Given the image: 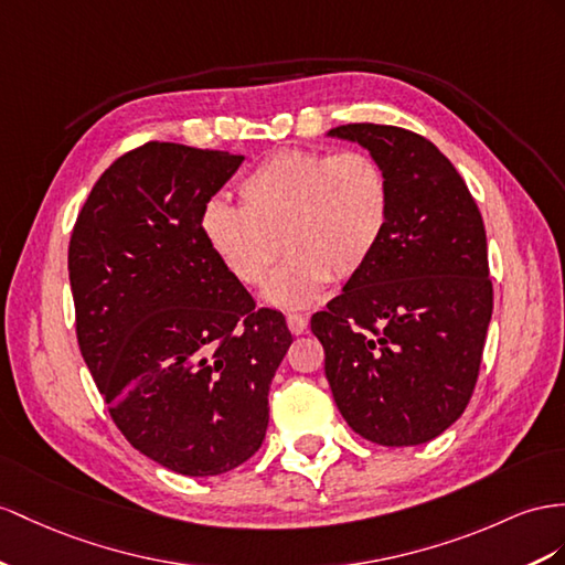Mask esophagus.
Returning a JSON list of instances; mask_svg holds the SVG:
<instances>
[{"label": "esophagus", "mask_w": 565, "mask_h": 565, "mask_svg": "<svg viewBox=\"0 0 565 565\" xmlns=\"http://www.w3.org/2000/svg\"><path fill=\"white\" fill-rule=\"evenodd\" d=\"M286 324H288V329H291V334H302V331L308 329V317L306 315H286Z\"/></svg>", "instance_id": "esophagus-1"}]
</instances>
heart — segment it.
<instances>
[{
  "instance_id": "heart-1",
  "label": "heart",
  "mask_w": 565,
  "mask_h": 565,
  "mask_svg": "<svg viewBox=\"0 0 565 565\" xmlns=\"http://www.w3.org/2000/svg\"><path fill=\"white\" fill-rule=\"evenodd\" d=\"M241 207L210 200L200 228L231 279L263 286L277 308H308L329 281H349L377 253L392 216L384 167L365 150H279L238 183Z\"/></svg>"
}]
</instances>
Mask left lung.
Wrapping results in <instances>:
<instances>
[{"instance_id": "obj_1", "label": "left lung", "mask_w": 565, "mask_h": 565, "mask_svg": "<svg viewBox=\"0 0 565 565\" xmlns=\"http://www.w3.org/2000/svg\"><path fill=\"white\" fill-rule=\"evenodd\" d=\"M384 167L392 216L370 265L312 315L324 374L353 431L417 446L451 427L480 374L494 308L482 214L456 167L398 126L345 124Z\"/></svg>"}]
</instances>
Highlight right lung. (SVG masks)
Instances as JSON below:
<instances>
[{"instance_id": "obj_1", "label": "right lung", "mask_w": 565, "mask_h": 565, "mask_svg": "<svg viewBox=\"0 0 565 565\" xmlns=\"http://www.w3.org/2000/svg\"><path fill=\"white\" fill-rule=\"evenodd\" d=\"M241 162L145 142L93 185L68 245L78 345L114 425L191 477L234 470L263 446L269 384L294 341L202 236V210Z\"/></svg>"}]
</instances>
